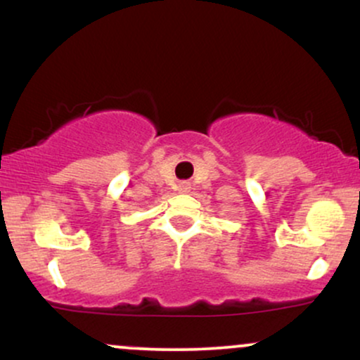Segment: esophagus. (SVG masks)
<instances>
[{
  "label": "esophagus",
  "instance_id": "esophagus-1",
  "mask_svg": "<svg viewBox=\"0 0 360 360\" xmlns=\"http://www.w3.org/2000/svg\"><path fill=\"white\" fill-rule=\"evenodd\" d=\"M179 191H189V184L188 183H181L179 184Z\"/></svg>",
  "mask_w": 360,
  "mask_h": 360
}]
</instances>
